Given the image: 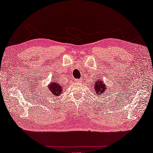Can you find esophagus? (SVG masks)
Masks as SVG:
<instances>
[{
  "mask_svg": "<svg viewBox=\"0 0 153 153\" xmlns=\"http://www.w3.org/2000/svg\"><path fill=\"white\" fill-rule=\"evenodd\" d=\"M75 81H76V82H79V79H75Z\"/></svg>",
  "mask_w": 153,
  "mask_h": 153,
  "instance_id": "obj_1",
  "label": "esophagus"
}]
</instances>
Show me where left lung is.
Instances as JSON below:
<instances>
[{
	"instance_id": "obj_1",
	"label": "left lung",
	"mask_w": 153,
	"mask_h": 153,
	"mask_svg": "<svg viewBox=\"0 0 153 153\" xmlns=\"http://www.w3.org/2000/svg\"><path fill=\"white\" fill-rule=\"evenodd\" d=\"M94 91L96 92L97 95H99L100 94H102L103 93H105V91H107L105 88V84L104 83L103 81L102 80H98L94 84Z\"/></svg>"
}]
</instances>
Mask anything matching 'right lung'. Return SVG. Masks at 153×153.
Masks as SVG:
<instances>
[{
    "instance_id": "add662e5",
    "label": "right lung",
    "mask_w": 153,
    "mask_h": 153,
    "mask_svg": "<svg viewBox=\"0 0 153 153\" xmlns=\"http://www.w3.org/2000/svg\"><path fill=\"white\" fill-rule=\"evenodd\" d=\"M48 90L52 92L53 95L59 97V94L62 93V86L56 82H53L50 84V86H48Z\"/></svg>"
}]
</instances>
